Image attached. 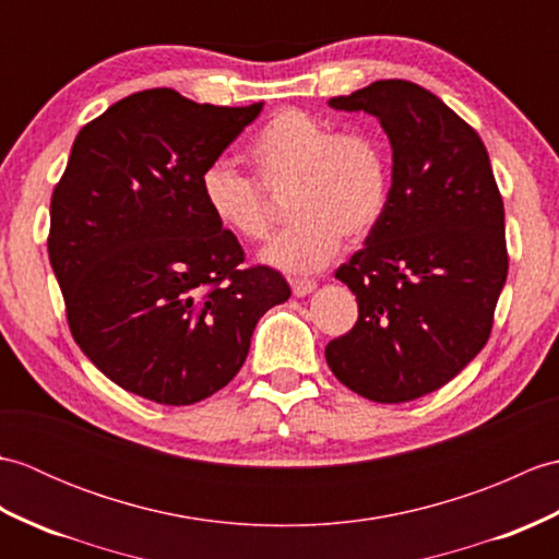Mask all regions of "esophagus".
I'll return each instance as SVG.
<instances>
[{"label": "esophagus", "mask_w": 559, "mask_h": 559, "mask_svg": "<svg viewBox=\"0 0 559 559\" xmlns=\"http://www.w3.org/2000/svg\"><path fill=\"white\" fill-rule=\"evenodd\" d=\"M290 288L295 298H305V295H310L317 290V283L314 281H307V278H293L290 281Z\"/></svg>", "instance_id": "34e87169"}]
</instances>
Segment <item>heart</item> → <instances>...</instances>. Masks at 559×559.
I'll use <instances>...</instances> for the list:
<instances>
[{"mask_svg":"<svg viewBox=\"0 0 559 559\" xmlns=\"http://www.w3.org/2000/svg\"><path fill=\"white\" fill-rule=\"evenodd\" d=\"M249 160L266 187H288L295 218L261 249L264 264L288 273L324 269L343 235L362 240L389 206V158L367 132H336L331 122L302 110H281L249 141ZM201 199L221 228L240 240H261L271 223L264 189L228 160L201 173Z\"/></svg>","mask_w":559,"mask_h":559,"instance_id":"1","label":"heart"}]
</instances>
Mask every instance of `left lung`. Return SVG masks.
<instances>
[{
  "label": "left lung",
  "instance_id": "obj_1",
  "mask_svg": "<svg viewBox=\"0 0 559 559\" xmlns=\"http://www.w3.org/2000/svg\"><path fill=\"white\" fill-rule=\"evenodd\" d=\"M329 105L377 117L394 165L382 221L336 271L360 314L326 362L370 401L420 399L488 343L509 266L500 189L480 136L418 83L374 81Z\"/></svg>",
  "mask_w": 559,
  "mask_h": 559
}]
</instances>
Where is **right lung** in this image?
<instances>
[{"label":"right lung","instance_id":"1","mask_svg":"<svg viewBox=\"0 0 559 559\" xmlns=\"http://www.w3.org/2000/svg\"><path fill=\"white\" fill-rule=\"evenodd\" d=\"M261 108L151 88L74 139L47 252L79 348L136 396L189 406L216 394L240 372L259 319L290 298L278 271L240 269V242L199 187Z\"/></svg>","mask_w":559,"mask_h":559}]
</instances>
